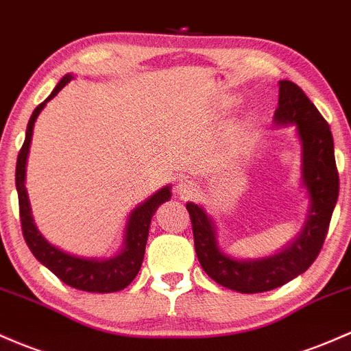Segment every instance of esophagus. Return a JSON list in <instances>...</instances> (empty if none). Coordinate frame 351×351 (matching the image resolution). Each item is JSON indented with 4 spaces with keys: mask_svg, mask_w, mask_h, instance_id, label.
<instances>
[{
    "mask_svg": "<svg viewBox=\"0 0 351 351\" xmlns=\"http://www.w3.org/2000/svg\"><path fill=\"white\" fill-rule=\"evenodd\" d=\"M176 191H178V195L182 196V198H191V196H195L196 191H198V186H196V183L191 182V180L182 178L178 182V186H176Z\"/></svg>",
    "mask_w": 351,
    "mask_h": 351,
    "instance_id": "1",
    "label": "esophagus"
}]
</instances>
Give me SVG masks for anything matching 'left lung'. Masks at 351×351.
<instances>
[{
    "instance_id": "left-lung-1",
    "label": "left lung",
    "mask_w": 351,
    "mask_h": 351,
    "mask_svg": "<svg viewBox=\"0 0 351 351\" xmlns=\"http://www.w3.org/2000/svg\"><path fill=\"white\" fill-rule=\"evenodd\" d=\"M273 119L276 126H296L302 141V182L310 196L305 226L287 248L267 258L237 260L219 250L215 221L206 211L186 203L199 265L211 280L238 293L269 291L311 267L328 233L340 190L330 126L302 88L288 80L280 82L278 108Z\"/></svg>"
}]
</instances>
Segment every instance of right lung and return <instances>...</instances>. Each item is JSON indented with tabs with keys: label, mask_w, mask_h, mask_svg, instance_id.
<instances>
[{
	"label": "right lung",
	"mask_w": 351,
	"mask_h": 351,
	"mask_svg": "<svg viewBox=\"0 0 351 351\" xmlns=\"http://www.w3.org/2000/svg\"><path fill=\"white\" fill-rule=\"evenodd\" d=\"M73 80V75H64L61 82L56 84L51 95L45 99L41 105L36 106L26 128L25 143L18 153L16 161V191L19 202V218H21V230L25 237L26 245L29 246L32 253L45 265L51 273H55L58 278L76 290L91 291V293H113L128 287L133 282L134 276L140 271L141 263L145 258L146 240H148L149 223L153 215L161 203L168 202L171 198V186L161 188L155 195L149 196L145 203L136 206L130 215L128 223L125 228V238H123V248L117 256L99 260V258H82L76 255H69L58 246L51 245L40 233V230L34 225L29 206L28 193L25 188L26 178V160H28L29 145H32L34 121L38 114L41 113L46 103L53 99Z\"/></svg>",
	"instance_id": "1"
}]
</instances>
